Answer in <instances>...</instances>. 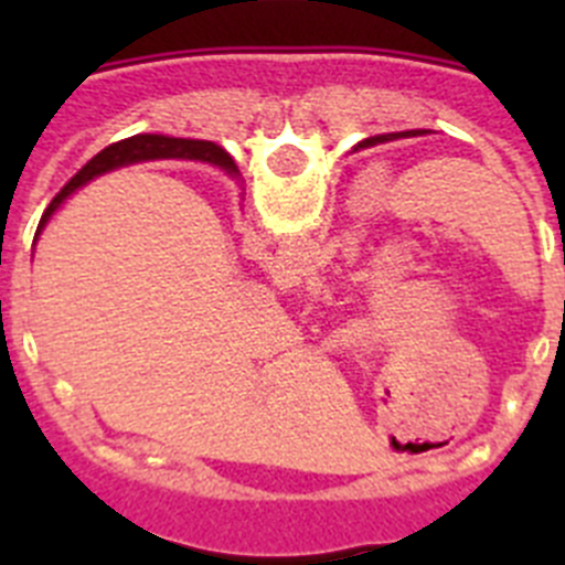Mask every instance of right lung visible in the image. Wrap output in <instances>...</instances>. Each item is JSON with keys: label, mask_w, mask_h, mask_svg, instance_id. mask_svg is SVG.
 <instances>
[{"label": "right lung", "mask_w": 565, "mask_h": 565, "mask_svg": "<svg viewBox=\"0 0 565 565\" xmlns=\"http://www.w3.org/2000/svg\"><path fill=\"white\" fill-rule=\"evenodd\" d=\"M154 158H201V161H209L214 163V167L226 169L232 178L239 174L232 158H228L221 147H214L212 141H189V138H167V135H132V138H124V141L118 143H109V147L102 149L82 172L70 178L67 186H64L62 192L50 201V206L44 209L42 221H39V232H42L44 223L50 221V214L56 212L78 186H84V183L93 181V178H98V174L107 172V169L113 167H124V163L135 161H154Z\"/></svg>", "instance_id": "1"}]
</instances>
